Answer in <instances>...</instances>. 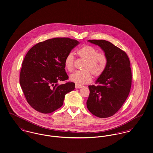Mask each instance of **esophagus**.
I'll return each instance as SVG.
<instances>
[{
  "label": "esophagus",
  "instance_id": "obj_1",
  "mask_svg": "<svg viewBox=\"0 0 153 153\" xmlns=\"http://www.w3.org/2000/svg\"><path fill=\"white\" fill-rule=\"evenodd\" d=\"M83 87V86L82 85H78V84H75V88H82Z\"/></svg>",
  "mask_w": 153,
  "mask_h": 153
}]
</instances>
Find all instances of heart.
Instances as JSON below:
<instances>
[{"mask_svg": "<svg viewBox=\"0 0 153 153\" xmlns=\"http://www.w3.org/2000/svg\"><path fill=\"white\" fill-rule=\"evenodd\" d=\"M77 53L80 58L86 60L83 71H76L70 76V79L76 84L82 85L91 82V73L96 78L100 77L106 70L107 58L103 53H98L94 47L85 45L78 50ZM75 58L72 53H68L65 59V67L69 72L74 69Z\"/></svg>", "mask_w": 153, "mask_h": 153, "instance_id": "b5f03b06", "label": "heart"}]
</instances>
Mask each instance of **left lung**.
Segmentation results:
<instances>
[{
    "mask_svg": "<svg viewBox=\"0 0 153 153\" xmlns=\"http://www.w3.org/2000/svg\"><path fill=\"white\" fill-rule=\"evenodd\" d=\"M103 50L107 58L104 73L96 80L97 85H90L87 107L90 112L99 118H108L117 113L129 94L132 74L126 53L105 40H88Z\"/></svg>",
    "mask_w": 153,
    "mask_h": 153,
    "instance_id": "1",
    "label": "left lung"
}]
</instances>
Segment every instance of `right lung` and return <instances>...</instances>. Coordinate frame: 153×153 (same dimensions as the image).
I'll return each mask as SVG.
<instances>
[{
    "label": "right lung",
    "instance_id": "right-lung-1",
    "mask_svg": "<svg viewBox=\"0 0 153 153\" xmlns=\"http://www.w3.org/2000/svg\"><path fill=\"white\" fill-rule=\"evenodd\" d=\"M79 42L69 38H55L39 42L27 52L20 73V86L28 104L44 114L53 113L63 104L65 95L75 88L65 71L67 55Z\"/></svg>",
    "mask_w": 153,
    "mask_h": 153
}]
</instances>
